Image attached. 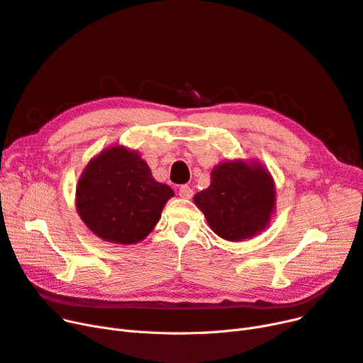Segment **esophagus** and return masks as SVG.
Returning a JSON list of instances; mask_svg holds the SVG:
<instances>
[{"label": "esophagus", "instance_id": "esophagus-1", "mask_svg": "<svg viewBox=\"0 0 363 363\" xmlns=\"http://www.w3.org/2000/svg\"><path fill=\"white\" fill-rule=\"evenodd\" d=\"M179 195H180L182 198H184V199H189V198H192V196H194V191H192V187H191V186H187V184H183V186H180V189H179Z\"/></svg>", "mask_w": 363, "mask_h": 363}]
</instances>
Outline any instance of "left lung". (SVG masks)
<instances>
[{"instance_id":"obj_1","label":"left lung","mask_w":363,"mask_h":363,"mask_svg":"<svg viewBox=\"0 0 363 363\" xmlns=\"http://www.w3.org/2000/svg\"><path fill=\"white\" fill-rule=\"evenodd\" d=\"M216 235L226 241L253 238L269 226L275 211V183L256 159L216 165L207 189L194 196Z\"/></svg>"}]
</instances>
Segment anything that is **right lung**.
<instances>
[{"mask_svg": "<svg viewBox=\"0 0 363 363\" xmlns=\"http://www.w3.org/2000/svg\"><path fill=\"white\" fill-rule=\"evenodd\" d=\"M172 196L138 152L116 144L94 156L80 174L76 210L98 238L129 245L150 234Z\"/></svg>", "mask_w": 363, "mask_h": 363, "instance_id": "1", "label": "right lung"}]
</instances>
